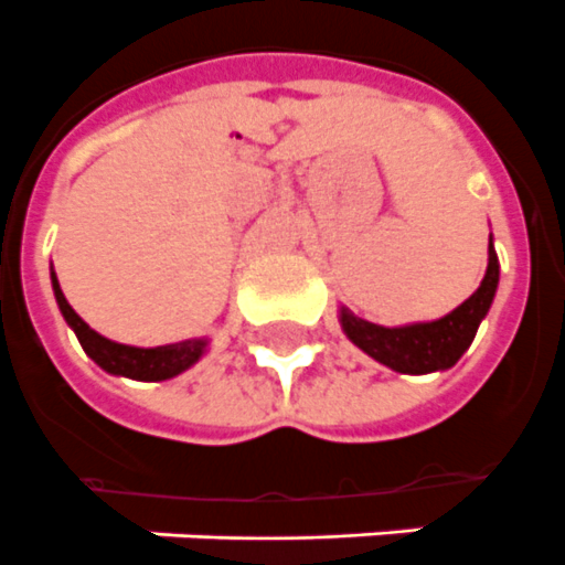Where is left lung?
I'll use <instances>...</instances> for the list:
<instances>
[{
	"mask_svg": "<svg viewBox=\"0 0 565 565\" xmlns=\"http://www.w3.org/2000/svg\"><path fill=\"white\" fill-rule=\"evenodd\" d=\"M487 256H490L487 274L478 291L469 300H463L458 309L449 311L446 318L391 329L355 318L353 311L341 306V327H344L347 338L359 350H364L370 359H376L379 364H385L396 373H435V370L452 367L455 361L469 350L478 332V323L484 320L495 297L499 256L493 250V238H490Z\"/></svg>",
	"mask_w": 565,
	"mask_h": 565,
	"instance_id": "8db88e82",
	"label": "left lung"
}]
</instances>
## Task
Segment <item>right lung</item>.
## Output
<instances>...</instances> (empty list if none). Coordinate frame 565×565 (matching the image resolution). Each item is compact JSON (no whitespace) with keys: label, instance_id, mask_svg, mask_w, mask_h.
Masks as SVG:
<instances>
[{"label":"right lung","instance_id":"obj_1","mask_svg":"<svg viewBox=\"0 0 565 565\" xmlns=\"http://www.w3.org/2000/svg\"><path fill=\"white\" fill-rule=\"evenodd\" d=\"M52 288L54 300L61 306V315L66 318L75 335H78L81 347L89 359L96 361L98 367L113 373V376H128L139 379V382H162V379H171L189 370L195 364L206 350V338H192V341H180V344H166V347H128L116 344L110 338L98 335L96 329H89L84 320L75 315L66 297L61 291V282L54 277L52 270Z\"/></svg>","mask_w":565,"mask_h":565}]
</instances>
